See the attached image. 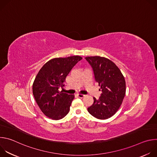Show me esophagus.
<instances>
[{
  "label": "esophagus",
  "instance_id": "esophagus-1",
  "mask_svg": "<svg viewBox=\"0 0 157 157\" xmlns=\"http://www.w3.org/2000/svg\"><path fill=\"white\" fill-rule=\"evenodd\" d=\"M76 96H77L79 98H84V97L85 96V95L82 94H77Z\"/></svg>",
  "mask_w": 157,
  "mask_h": 157
}]
</instances>
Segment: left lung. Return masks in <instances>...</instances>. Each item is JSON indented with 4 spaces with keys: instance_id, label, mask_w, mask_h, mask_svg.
<instances>
[{
    "instance_id": "8db88e82",
    "label": "left lung",
    "mask_w": 157,
    "mask_h": 157,
    "mask_svg": "<svg viewBox=\"0 0 157 157\" xmlns=\"http://www.w3.org/2000/svg\"><path fill=\"white\" fill-rule=\"evenodd\" d=\"M92 66L94 78L102 92L99 99H94L87 108L89 114L98 119H107L114 116L121 107L125 95V78L116 64L105 57L87 56Z\"/></svg>"
}]
</instances>
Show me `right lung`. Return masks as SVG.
I'll return each instance as SVG.
<instances>
[{
	"instance_id": "obj_1",
	"label": "right lung",
	"mask_w": 157,
	"mask_h": 157,
	"mask_svg": "<svg viewBox=\"0 0 157 157\" xmlns=\"http://www.w3.org/2000/svg\"><path fill=\"white\" fill-rule=\"evenodd\" d=\"M80 56L55 58L44 64L38 71L33 83L35 99L42 113L53 120H59L68 114L75 95L59 91Z\"/></svg>"
}]
</instances>
